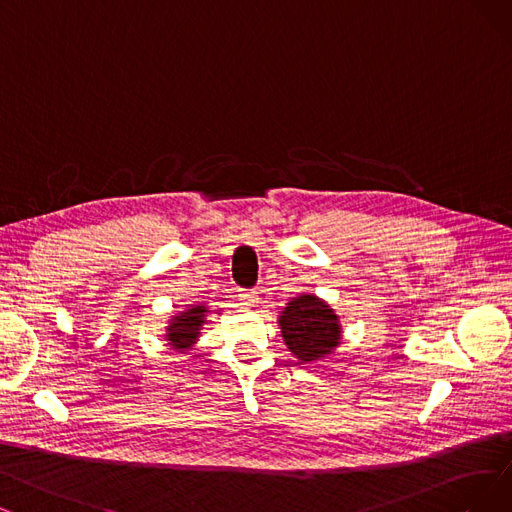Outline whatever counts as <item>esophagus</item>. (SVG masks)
Masks as SVG:
<instances>
[{"mask_svg": "<svg viewBox=\"0 0 512 512\" xmlns=\"http://www.w3.org/2000/svg\"><path fill=\"white\" fill-rule=\"evenodd\" d=\"M239 300H241L245 306H256V304H258V294H256V292H248V290H241V292H239Z\"/></svg>", "mask_w": 512, "mask_h": 512, "instance_id": "obj_1", "label": "esophagus"}]
</instances>
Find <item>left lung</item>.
<instances>
[{
  "instance_id": "8db88e82",
  "label": "left lung",
  "mask_w": 512,
  "mask_h": 512,
  "mask_svg": "<svg viewBox=\"0 0 512 512\" xmlns=\"http://www.w3.org/2000/svg\"><path fill=\"white\" fill-rule=\"evenodd\" d=\"M279 325L288 349L302 363L330 355L342 336L334 309L313 294L292 298L279 315Z\"/></svg>"
}]
</instances>
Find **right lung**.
<instances>
[{
  "instance_id": "right-lung-1",
  "label": "right lung",
  "mask_w": 512,
  "mask_h": 512,
  "mask_svg": "<svg viewBox=\"0 0 512 512\" xmlns=\"http://www.w3.org/2000/svg\"><path fill=\"white\" fill-rule=\"evenodd\" d=\"M206 313L208 309L203 304L189 306L187 311L178 313L176 317L170 319V325L166 327V340L172 346V349L178 351H189L199 338L201 325L206 323Z\"/></svg>"
}]
</instances>
